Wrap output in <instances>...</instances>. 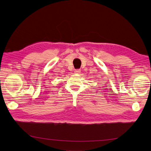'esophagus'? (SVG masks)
I'll return each mask as SVG.
<instances>
[{"label": "esophagus", "instance_id": "34e87169", "mask_svg": "<svg viewBox=\"0 0 151 151\" xmlns=\"http://www.w3.org/2000/svg\"><path fill=\"white\" fill-rule=\"evenodd\" d=\"M80 72H81V70L79 69H75V73H76V74H79V73H80Z\"/></svg>", "mask_w": 151, "mask_h": 151}]
</instances>
